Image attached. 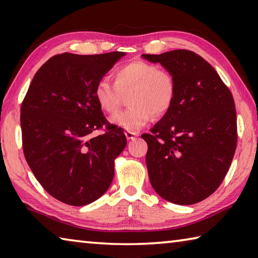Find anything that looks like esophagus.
Returning <instances> with one entry per match:
<instances>
[{"label":"esophagus","mask_w":258,"mask_h":258,"mask_svg":"<svg viewBox=\"0 0 258 258\" xmlns=\"http://www.w3.org/2000/svg\"><path fill=\"white\" fill-rule=\"evenodd\" d=\"M125 135H126V139H127V140H134V139H137L139 137V133L128 132V131H126Z\"/></svg>","instance_id":"1"}]
</instances>
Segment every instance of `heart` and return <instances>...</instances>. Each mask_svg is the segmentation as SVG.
I'll use <instances>...</instances> for the list:
<instances>
[{"mask_svg":"<svg viewBox=\"0 0 258 258\" xmlns=\"http://www.w3.org/2000/svg\"><path fill=\"white\" fill-rule=\"evenodd\" d=\"M113 82L100 80L94 87V98L108 113L118 110L123 95L128 94L131 107L110 118V123L128 132H137L154 118L169 110L175 99V81L171 73L156 64L132 61L117 68Z\"/></svg>","mask_w":258,"mask_h":258,"instance_id":"heart-1","label":"heart"}]
</instances>
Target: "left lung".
I'll return each instance as SVG.
<instances>
[{
	"label": "left lung",
	"mask_w": 258,
	"mask_h": 258,
	"mask_svg": "<svg viewBox=\"0 0 258 258\" xmlns=\"http://www.w3.org/2000/svg\"><path fill=\"white\" fill-rule=\"evenodd\" d=\"M175 81V99L151 134L146 163L152 187L176 205L197 204L215 191L237 147V113L230 90L197 53L174 50L142 54Z\"/></svg>",
	"instance_id": "8db88e82"
}]
</instances>
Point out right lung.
I'll list each match as a JSON object with an SVG mask.
<instances>
[{
	"label": "right lung",
	"instance_id": "add662e5",
	"mask_svg": "<svg viewBox=\"0 0 258 258\" xmlns=\"http://www.w3.org/2000/svg\"><path fill=\"white\" fill-rule=\"evenodd\" d=\"M125 52L52 56L35 74L21 104L25 158L46 192L67 205L95 202L110 186L113 160L126 147L94 98L97 83ZM107 125L104 135L93 130Z\"/></svg>",
	"mask_w": 258,
	"mask_h": 258
}]
</instances>
